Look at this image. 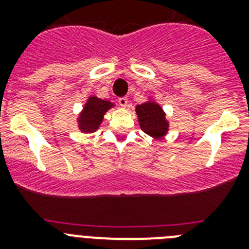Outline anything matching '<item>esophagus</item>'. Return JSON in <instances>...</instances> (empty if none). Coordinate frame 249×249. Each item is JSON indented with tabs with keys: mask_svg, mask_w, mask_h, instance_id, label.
<instances>
[{
	"mask_svg": "<svg viewBox=\"0 0 249 249\" xmlns=\"http://www.w3.org/2000/svg\"><path fill=\"white\" fill-rule=\"evenodd\" d=\"M118 103H120L121 107H127V105H128V98L127 97L118 98Z\"/></svg>",
	"mask_w": 249,
	"mask_h": 249,
	"instance_id": "1",
	"label": "esophagus"
}]
</instances>
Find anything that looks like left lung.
Instances as JSON below:
<instances>
[{
    "instance_id": "8db88e82",
    "label": "left lung",
    "mask_w": 249,
    "mask_h": 249,
    "mask_svg": "<svg viewBox=\"0 0 249 249\" xmlns=\"http://www.w3.org/2000/svg\"><path fill=\"white\" fill-rule=\"evenodd\" d=\"M141 129L149 137L160 140L168 133L169 122L162 106L149 96L146 102L135 107Z\"/></svg>"
}]
</instances>
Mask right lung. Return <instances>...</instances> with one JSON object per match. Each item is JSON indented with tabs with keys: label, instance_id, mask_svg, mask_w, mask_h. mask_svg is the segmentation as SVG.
Listing matches in <instances>:
<instances>
[{
	"label": "right lung",
	"instance_id": "right-lung-1",
	"mask_svg": "<svg viewBox=\"0 0 249 249\" xmlns=\"http://www.w3.org/2000/svg\"><path fill=\"white\" fill-rule=\"evenodd\" d=\"M113 107H116V105L111 101L102 100L91 94L77 116V127L82 133H93L102 124L105 114Z\"/></svg>",
	"mask_w": 249,
	"mask_h": 249
}]
</instances>
